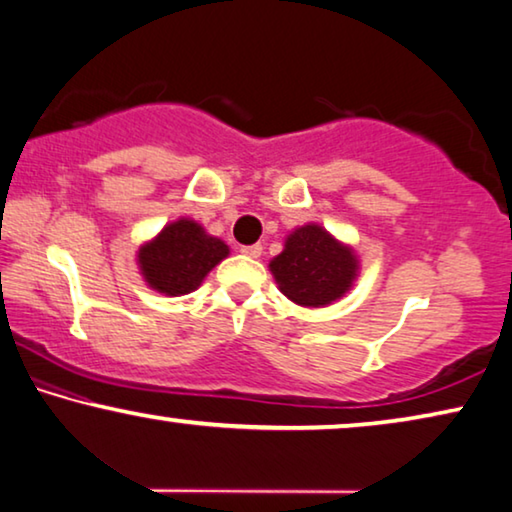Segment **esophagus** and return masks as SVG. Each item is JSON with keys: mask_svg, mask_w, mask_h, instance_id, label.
I'll return each mask as SVG.
<instances>
[{"mask_svg": "<svg viewBox=\"0 0 512 512\" xmlns=\"http://www.w3.org/2000/svg\"><path fill=\"white\" fill-rule=\"evenodd\" d=\"M262 246H259V243H255V246H243L241 248V253L246 255V257H250V259H257L259 255H262Z\"/></svg>", "mask_w": 512, "mask_h": 512, "instance_id": "obj_1", "label": "esophagus"}]
</instances>
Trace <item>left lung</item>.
Returning a JSON list of instances; mask_svg holds the SVG:
<instances>
[{"label": "left lung", "instance_id": "8db88e82", "mask_svg": "<svg viewBox=\"0 0 512 512\" xmlns=\"http://www.w3.org/2000/svg\"><path fill=\"white\" fill-rule=\"evenodd\" d=\"M358 269L356 250L317 223L289 232L282 253L269 262L280 292L301 308H324L340 301L354 287Z\"/></svg>", "mask_w": 512, "mask_h": 512}]
</instances>
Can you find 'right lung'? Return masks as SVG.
Returning a JSON list of instances; mask_svg holds the SVG:
<instances>
[{"label":"right lung","instance_id":"right-lung-1","mask_svg":"<svg viewBox=\"0 0 512 512\" xmlns=\"http://www.w3.org/2000/svg\"><path fill=\"white\" fill-rule=\"evenodd\" d=\"M227 255L223 239L193 218H177L137 248V269L154 292L183 296L195 292Z\"/></svg>","mask_w":512,"mask_h":512}]
</instances>
